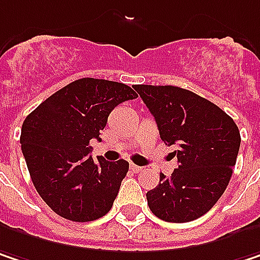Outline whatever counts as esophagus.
<instances>
[{"instance_id":"34e87169","label":"esophagus","mask_w":260,"mask_h":260,"mask_svg":"<svg viewBox=\"0 0 260 260\" xmlns=\"http://www.w3.org/2000/svg\"><path fill=\"white\" fill-rule=\"evenodd\" d=\"M131 170H132L134 173H140V171H143V168H141V167H138V165H134V164H131Z\"/></svg>"}]
</instances>
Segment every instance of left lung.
<instances>
[{"instance_id":"8db88e82","label":"left lung","mask_w":260,"mask_h":260,"mask_svg":"<svg viewBox=\"0 0 260 260\" xmlns=\"http://www.w3.org/2000/svg\"><path fill=\"white\" fill-rule=\"evenodd\" d=\"M153 114L160 140L177 146L178 168L146 193L156 217L184 223L204 216L223 195L240 150L231 116L200 95L177 86L135 84Z\"/></svg>"}]
</instances>
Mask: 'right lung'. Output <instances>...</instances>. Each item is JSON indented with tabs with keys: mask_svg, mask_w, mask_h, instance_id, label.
<instances>
[{
	"mask_svg": "<svg viewBox=\"0 0 260 260\" xmlns=\"http://www.w3.org/2000/svg\"><path fill=\"white\" fill-rule=\"evenodd\" d=\"M138 95L123 83L80 79L55 92L26 116L20 144L38 195L60 217L92 222L113 207L129 164L92 159L111 110Z\"/></svg>",
	"mask_w": 260,
	"mask_h": 260,
	"instance_id": "1",
	"label": "right lung"
}]
</instances>
